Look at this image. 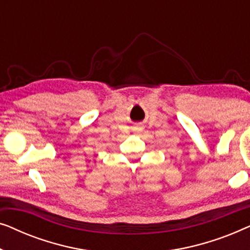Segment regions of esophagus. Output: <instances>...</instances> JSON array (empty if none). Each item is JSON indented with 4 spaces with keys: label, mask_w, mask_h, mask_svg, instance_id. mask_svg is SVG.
<instances>
[{
    "label": "esophagus",
    "mask_w": 250,
    "mask_h": 250,
    "mask_svg": "<svg viewBox=\"0 0 250 250\" xmlns=\"http://www.w3.org/2000/svg\"><path fill=\"white\" fill-rule=\"evenodd\" d=\"M136 129H138V131H140V132H141V131H142V127H141V126H139V127H138V128H136Z\"/></svg>",
    "instance_id": "esophagus-1"
}]
</instances>
